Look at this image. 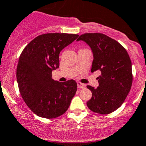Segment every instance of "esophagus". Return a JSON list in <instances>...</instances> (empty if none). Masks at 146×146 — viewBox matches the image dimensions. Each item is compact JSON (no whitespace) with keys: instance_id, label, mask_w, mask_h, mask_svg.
<instances>
[{"instance_id":"1","label":"esophagus","mask_w":146,"mask_h":146,"mask_svg":"<svg viewBox=\"0 0 146 146\" xmlns=\"http://www.w3.org/2000/svg\"><path fill=\"white\" fill-rule=\"evenodd\" d=\"M77 85H78V88H84L85 87V84H82L80 82H78Z\"/></svg>"}]
</instances>
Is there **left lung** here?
Listing matches in <instances>:
<instances>
[{"label":"left lung","instance_id":"8db88e82","mask_svg":"<svg viewBox=\"0 0 146 146\" xmlns=\"http://www.w3.org/2000/svg\"><path fill=\"white\" fill-rule=\"evenodd\" d=\"M83 41L93 55L91 72L100 70L97 88L88 85L92 96L87 102L91 111L102 114L113 112L121 106L132 85V66L126 50L118 42L100 33H86Z\"/></svg>","mask_w":146,"mask_h":146}]
</instances>
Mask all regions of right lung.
<instances>
[{
    "label": "right lung",
    "mask_w": 146,
    "mask_h": 146,
    "mask_svg": "<svg viewBox=\"0 0 146 146\" xmlns=\"http://www.w3.org/2000/svg\"><path fill=\"white\" fill-rule=\"evenodd\" d=\"M78 35L48 33L31 41L22 52L17 67V81L22 98L40 117L54 119L64 114L77 90L74 80L61 82L52 79L59 67V54Z\"/></svg>",
    "instance_id": "add662e5"
}]
</instances>
